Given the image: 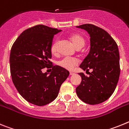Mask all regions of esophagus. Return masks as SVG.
<instances>
[{
    "label": "esophagus",
    "mask_w": 129,
    "mask_h": 129,
    "mask_svg": "<svg viewBox=\"0 0 129 129\" xmlns=\"http://www.w3.org/2000/svg\"><path fill=\"white\" fill-rule=\"evenodd\" d=\"M74 73L73 72H70L69 73V75H74Z\"/></svg>",
    "instance_id": "esophagus-1"
}]
</instances>
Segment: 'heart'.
<instances>
[{
  "label": "heart",
  "mask_w": 129,
  "mask_h": 129,
  "mask_svg": "<svg viewBox=\"0 0 129 129\" xmlns=\"http://www.w3.org/2000/svg\"><path fill=\"white\" fill-rule=\"evenodd\" d=\"M70 40L73 44L77 49H80L84 45L85 40L83 37L79 34H73L70 36ZM51 52L52 54L56 55L58 52V42L55 41L51 47ZM78 60L76 58H69L66 57L62 58L58 61V66L67 70H72L75 66L78 65Z\"/></svg>",
  "instance_id": "obj_1"
}]
</instances>
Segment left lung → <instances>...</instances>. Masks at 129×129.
<instances>
[{
	"mask_svg": "<svg viewBox=\"0 0 129 129\" xmlns=\"http://www.w3.org/2000/svg\"><path fill=\"white\" fill-rule=\"evenodd\" d=\"M77 28L88 32L90 49L80 67L84 71L92 69L89 77L82 73L80 84L76 88L80 99L89 105H97L106 101L116 89L120 75L119 53L116 41L103 29L91 24Z\"/></svg>",
	"mask_w": 129,
	"mask_h": 129,
	"instance_id": "1",
	"label": "left lung"
}]
</instances>
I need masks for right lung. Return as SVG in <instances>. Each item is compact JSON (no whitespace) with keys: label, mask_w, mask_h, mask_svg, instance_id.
<instances>
[{"label":"right lung","mask_w":129,"mask_h":129,"mask_svg":"<svg viewBox=\"0 0 129 129\" xmlns=\"http://www.w3.org/2000/svg\"><path fill=\"white\" fill-rule=\"evenodd\" d=\"M61 31L36 25L22 32L11 49L10 63L13 83L20 95L33 105L43 106L54 100L61 84L69 75L68 70L52 66L50 61L53 37ZM45 67H52V71L43 73Z\"/></svg>","instance_id":"1"}]
</instances>
